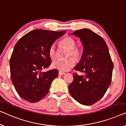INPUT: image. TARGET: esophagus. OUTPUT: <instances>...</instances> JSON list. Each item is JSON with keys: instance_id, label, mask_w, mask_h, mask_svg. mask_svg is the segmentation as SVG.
Segmentation results:
<instances>
[{"instance_id": "1", "label": "esophagus", "mask_w": 126, "mask_h": 126, "mask_svg": "<svg viewBox=\"0 0 126 126\" xmlns=\"http://www.w3.org/2000/svg\"><path fill=\"white\" fill-rule=\"evenodd\" d=\"M65 75V73L63 72H61V71H59V75Z\"/></svg>"}]
</instances>
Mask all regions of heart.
<instances>
[{
	"instance_id": "obj_1",
	"label": "heart",
	"mask_w": 126,
	"mask_h": 126,
	"mask_svg": "<svg viewBox=\"0 0 126 126\" xmlns=\"http://www.w3.org/2000/svg\"><path fill=\"white\" fill-rule=\"evenodd\" d=\"M60 44L67 49L69 50L68 56L72 55L76 59L81 56V51L78 47H75V42L72 38L66 37L63 38L60 42ZM48 54L51 59H55L56 57V48L54 44L51 45L48 49ZM76 63L75 58L70 57L64 60H57L52 64V67L61 72H67L74 66Z\"/></svg>"
}]
</instances>
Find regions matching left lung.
I'll use <instances>...</instances> for the list:
<instances>
[{
  "instance_id": "8db88e82",
  "label": "left lung",
  "mask_w": 126,
  "mask_h": 126,
  "mask_svg": "<svg viewBox=\"0 0 126 126\" xmlns=\"http://www.w3.org/2000/svg\"><path fill=\"white\" fill-rule=\"evenodd\" d=\"M71 34L79 37L83 46L81 59L74 69L85 75L74 74L69 92L80 104L93 105L102 98L111 84L114 65L108 47L91 29L79 30Z\"/></svg>"
}]
</instances>
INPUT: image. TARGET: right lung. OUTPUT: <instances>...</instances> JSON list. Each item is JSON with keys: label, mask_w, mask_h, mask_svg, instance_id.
Wrapping results in <instances>:
<instances>
[{"label": "right lung", "mask_w": 126, "mask_h": 126, "mask_svg": "<svg viewBox=\"0 0 126 126\" xmlns=\"http://www.w3.org/2000/svg\"><path fill=\"white\" fill-rule=\"evenodd\" d=\"M66 31L36 29L29 32L16 43L9 65L11 80L18 95L29 102H38L49 91L51 84L58 76L56 69L46 72L50 66V46Z\"/></svg>", "instance_id": "right-lung-1"}]
</instances>
